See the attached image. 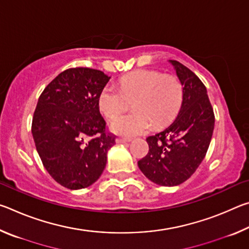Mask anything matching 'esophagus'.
<instances>
[{
    "mask_svg": "<svg viewBox=\"0 0 249 249\" xmlns=\"http://www.w3.org/2000/svg\"><path fill=\"white\" fill-rule=\"evenodd\" d=\"M116 142H130L132 140H130L129 137H116Z\"/></svg>",
    "mask_w": 249,
    "mask_h": 249,
    "instance_id": "34e87169",
    "label": "esophagus"
}]
</instances>
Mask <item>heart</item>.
Masks as SVG:
<instances>
[{"label": "heart", "instance_id": "b5f03b06", "mask_svg": "<svg viewBox=\"0 0 249 249\" xmlns=\"http://www.w3.org/2000/svg\"><path fill=\"white\" fill-rule=\"evenodd\" d=\"M182 101L183 87L176 75L150 69L125 75L120 89L107 84L98 96L100 111L107 119L120 115L132 102L135 111L119 116L111 125L113 132L125 136L145 133L151 124L155 128L169 124L180 111Z\"/></svg>", "mask_w": 249, "mask_h": 249}]
</instances>
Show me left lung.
Here are the masks:
<instances>
[{
  "label": "left lung",
  "mask_w": 249,
  "mask_h": 249,
  "mask_svg": "<svg viewBox=\"0 0 249 249\" xmlns=\"http://www.w3.org/2000/svg\"><path fill=\"white\" fill-rule=\"evenodd\" d=\"M170 62L183 86L180 112L166 129L146 138L148 154L138 161L142 174L163 187L181 184L195 174L209 149L215 121L203 82L179 61Z\"/></svg>",
  "instance_id": "obj_1"
}]
</instances>
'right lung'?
Here are the masks:
<instances>
[{"instance_id": "add662e5", "label": "right lung", "mask_w": 249, "mask_h": 249, "mask_svg": "<svg viewBox=\"0 0 249 249\" xmlns=\"http://www.w3.org/2000/svg\"><path fill=\"white\" fill-rule=\"evenodd\" d=\"M111 77L96 69L70 68L50 82L37 102L32 134L52 178L70 190L98 180L115 135L107 132L98 96Z\"/></svg>"}]
</instances>
